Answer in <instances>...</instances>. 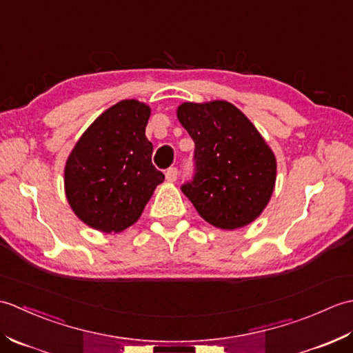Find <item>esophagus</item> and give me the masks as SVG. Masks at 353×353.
<instances>
[{
  "label": "esophagus",
  "mask_w": 353,
  "mask_h": 353,
  "mask_svg": "<svg viewBox=\"0 0 353 353\" xmlns=\"http://www.w3.org/2000/svg\"><path fill=\"white\" fill-rule=\"evenodd\" d=\"M165 179H167L168 182H176V179H177V168L171 167V168H168L167 171H165Z\"/></svg>",
  "instance_id": "1"
}]
</instances>
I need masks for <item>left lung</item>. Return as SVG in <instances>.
Instances as JSON below:
<instances>
[{
	"mask_svg": "<svg viewBox=\"0 0 353 353\" xmlns=\"http://www.w3.org/2000/svg\"><path fill=\"white\" fill-rule=\"evenodd\" d=\"M177 118L196 144L194 176L182 192L201 219L226 230L256 220L276 182V157L256 127L221 100L183 103Z\"/></svg>",
	"mask_w": 353,
	"mask_h": 353,
	"instance_id": "left-lung-1",
	"label": "left lung"
}]
</instances>
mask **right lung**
Wrapping results in <instances>:
<instances>
[{
    "instance_id": "add662e5",
    "label": "right lung",
    "mask_w": 353,
    "mask_h": 353,
    "mask_svg": "<svg viewBox=\"0 0 353 353\" xmlns=\"http://www.w3.org/2000/svg\"><path fill=\"white\" fill-rule=\"evenodd\" d=\"M150 108L123 100L81 134L65 165V192L79 219L97 230L121 232L137 223L165 176L152 163L145 137Z\"/></svg>"
}]
</instances>
